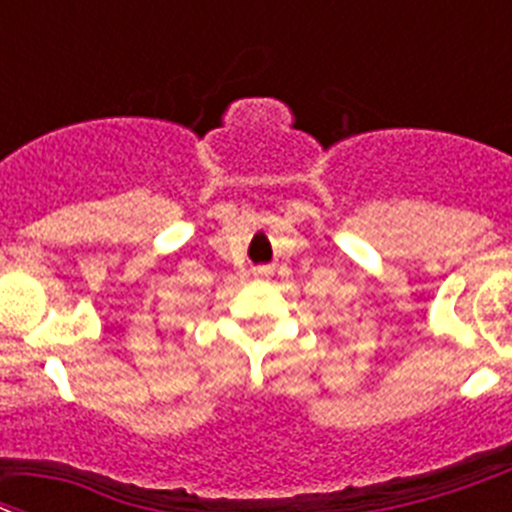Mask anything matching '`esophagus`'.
Wrapping results in <instances>:
<instances>
[{
	"label": "esophagus",
	"instance_id": "obj_1",
	"mask_svg": "<svg viewBox=\"0 0 512 512\" xmlns=\"http://www.w3.org/2000/svg\"><path fill=\"white\" fill-rule=\"evenodd\" d=\"M257 275H260V278L270 275V267H257Z\"/></svg>",
	"mask_w": 512,
	"mask_h": 512
}]
</instances>
